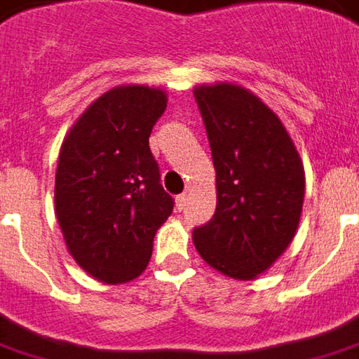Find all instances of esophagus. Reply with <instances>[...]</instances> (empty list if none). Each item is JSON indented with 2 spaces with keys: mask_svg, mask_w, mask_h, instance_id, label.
I'll use <instances>...</instances> for the list:
<instances>
[{
  "mask_svg": "<svg viewBox=\"0 0 359 359\" xmlns=\"http://www.w3.org/2000/svg\"><path fill=\"white\" fill-rule=\"evenodd\" d=\"M187 201H189L187 194H179V196H177V210H179V212H182V210L187 208Z\"/></svg>",
  "mask_w": 359,
  "mask_h": 359,
  "instance_id": "1",
  "label": "esophagus"
}]
</instances>
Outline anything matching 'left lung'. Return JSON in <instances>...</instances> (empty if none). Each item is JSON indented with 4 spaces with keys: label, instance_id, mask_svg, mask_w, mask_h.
<instances>
[{
    "label": "left lung",
    "instance_id": "1",
    "mask_svg": "<svg viewBox=\"0 0 359 359\" xmlns=\"http://www.w3.org/2000/svg\"><path fill=\"white\" fill-rule=\"evenodd\" d=\"M212 163L217 210L192 241L206 264L236 280L262 274L288 248L304 203V167L280 118L236 85L194 89Z\"/></svg>",
    "mask_w": 359,
    "mask_h": 359
}]
</instances>
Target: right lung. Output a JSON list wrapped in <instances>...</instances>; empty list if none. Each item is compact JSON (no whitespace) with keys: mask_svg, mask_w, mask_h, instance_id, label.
<instances>
[{"mask_svg":"<svg viewBox=\"0 0 359 359\" xmlns=\"http://www.w3.org/2000/svg\"><path fill=\"white\" fill-rule=\"evenodd\" d=\"M167 95L141 85L101 95L69 130L55 175V215L77 264L121 284L149 264L175 198L161 184L149 137Z\"/></svg>","mask_w":359,"mask_h":359,"instance_id":"obj_1","label":"right lung"}]
</instances>
